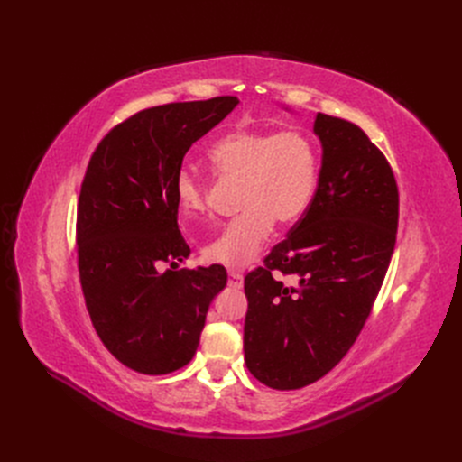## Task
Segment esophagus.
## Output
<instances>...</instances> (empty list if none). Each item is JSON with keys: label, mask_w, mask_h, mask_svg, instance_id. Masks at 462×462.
Returning <instances> with one entry per match:
<instances>
[{"label": "esophagus", "mask_w": 462, "mask_h": 462, "mask_svg": "<svg viewBox=\"0 0 462 462\" xmlns=\"http://www.w3.org/2000/svg\"><path fill=\"white\" fill-rule=\"evenodd\" d=\"M229 285L239 289L243 287V273L241 272H235V270H229Z\"/></svg>", "instance_id": "esophagus-1"}]
</instances>
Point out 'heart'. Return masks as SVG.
Segmentation results:
<instances>
[{
  "label": "heart",
  "instance_id": "obj_1",
  "mask_svg": "<svg viewBox=\"0 0 462 462\" xmlns=\"http://www.w3.org/2000/svg\"><path fill=\"white\" fill-rule=\"evenodd\" d=\"M209 160L223 177L243 183V214L204 248V258L227 268H245L258 256L275 221L283 227L292 226L310 208L318 187V150L300 131L235 129L212 144ZM175 197L185 221L209 216L202 175L180 170Z\"/></svg>",
  "mask_w": 462,
  "mask_h": 462
}]
</instances>
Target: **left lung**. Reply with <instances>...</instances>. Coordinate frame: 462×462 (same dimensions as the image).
Wrapping results in <instances>:
<instances>
[{
  "label": "left lung",
  "mask_w": 462,
  "mask_h": 462,
  "mask_svg": "<svg viewBox=\"0 0 462 462\" xmlns=\"http://www.w3.org/2000/svg\"><path fill=\"white\" fill-rule=\"evenodd\" d=\"M318 189L306 214L246 273L245 360L258 382L310 385L356 341L382 289L399 226L389 162L355 123L318 114ZM296 277L283 286L273 272Z\"/></svg>",
  "instance_id": "obj_1"
}]
</instances>
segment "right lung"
Wrapping results in <instances>:
<instances>
[{
    "instance_id": "right-lung-1",
    "label": "right lung",
    "mask_w": 462,
    "mask_h": 462,
    "mask_svg": "<svg viewBox=\"0 0 462 462\" xmlns=\"http://www.w3.org/2000/svg\"><path fill=\"white\" fill-rule=\"evenodd\" d=\"M239 104L235 96L138 111L96 146L77 206L79 275L92 326L127 368L162 375L192 360L227 272L177 268L175 177L189 148ZM171 271L159 272L161 262Z\"/></svg>"
}]
</instances>
